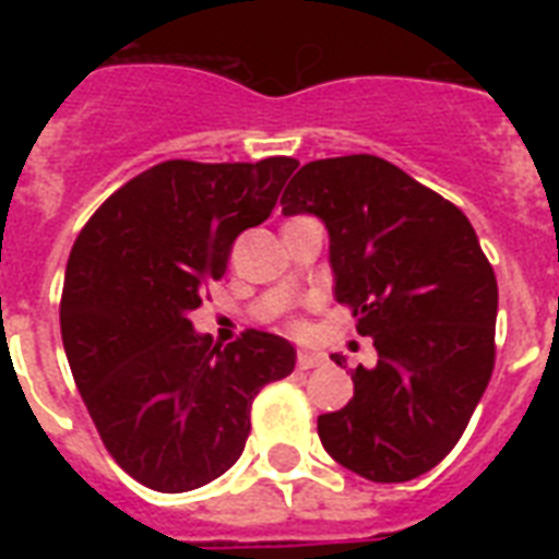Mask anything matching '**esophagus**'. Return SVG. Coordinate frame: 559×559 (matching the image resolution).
Here are the masks:
<instances>
[{"mask_svg":"<svg viewBox=\"0 0 559 559\" xmlns=\"http://www.w3.org/2000/svg\"><path fill=\"white\" fill-rule=\"evenodd\" d=\"M319 366H324L322 354H310V350H301V354L296 357L298 371H310V368H319Z\"/></svg>","mask_w":559,"mask_h":559,"instance_id":"esophagus-1","label":"esophagus"}]
</instances>
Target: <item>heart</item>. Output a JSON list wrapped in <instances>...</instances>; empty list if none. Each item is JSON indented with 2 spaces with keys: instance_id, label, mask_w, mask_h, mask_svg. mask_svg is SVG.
<instances>
[{
  "instance_id": "b5f03b06",
  "label": "heart",
  "mask_w": 559,
  "mask_h": 559,
  "mask_svg": "<svg viewBox=\"0 0 559 559\" xmlns=\"http://www.w3.org/2000/svg\"><path fill=\"white\" fill-rule=\"evenodd\" d=\"M287 331L298 333V331H301V322H298V319H289V322H287Z\"/></svg>"
}]
</instances>
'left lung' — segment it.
Segmentation results:
<instances>
[{
	"label": "left lung",
	"mask_w": 559,
	"mask_h": 559,
	"mask_svg": "<svg viewBox=\"0 0 559 559\" xmlns=\"http://www.w3.org/2000/svg\"><path fill=\"white\" fill-rule=\"evenodd\" d=\"M305 211L331 231L336 301L377 348L348 406L319 417L322 447L368 481H412L450 455L490 382L493 266L459 205L380 156L307 162L281 197V214Z\"/></svg>",
	"instance_id": "1"
}]
</instances>
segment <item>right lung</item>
<instances>
[{
	"label": "right lung",
	"instance_id": "add662e5",
	"mask_svg": "<svg viewBox=\"0 0 559 559\" xmlns=\"http://www.w3.org/2000/svg\"><path fill=\"white\" fill-rule=\"evenodd\" d=\"M296 168L289 156L162 162L107 197L74 240L66 357L100 441L139 485L186 493L223 476L243 452L258 391L293 373L287 340L243 331L219 348L193 333L191 313Z\"/></svg>",
	"mask_w": 559,
	"mask_h": 559
}]
</instances>
